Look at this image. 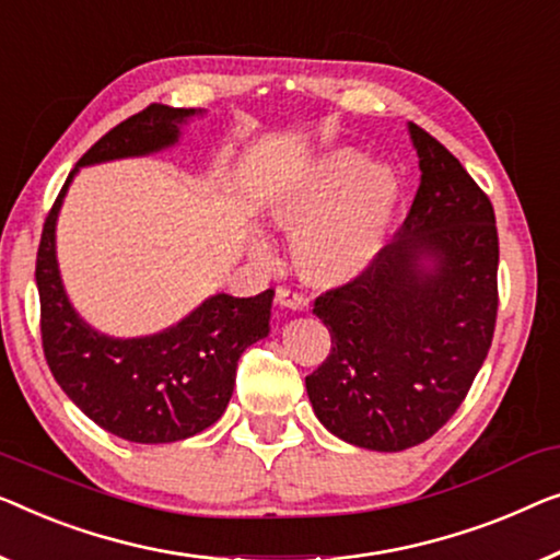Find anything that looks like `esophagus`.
Listing matches in <instances>:
<instances>
[{
    "label": "esophagus",
    "mask_w": 560,
    "mask_h": 560,
    "mask_svg": "<svg viewBox=\"0 0 560 560\" xmlns=\"http://www.w3.org/2000/svg\"><path fill=\"white\" fill-rule=\"evenodd\" d=\"M275 300H278L280 307H288V311L303 313L305 307H307L305 295L293 293V290H288V288H278V295H275Z\"/></svg>",
    "instance_id": "esophagus-1"
}]
</instances>
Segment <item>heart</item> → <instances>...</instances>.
<instances>
[{
    "label": "heart",
    "mask_w": 560,
    "mask_h": 560,
    "mask_svg": "<svg viewBox=\"0 0 560 560\" xmlns=\"http://www.w3.org/2000/svg\"><path fill=\"white\" fill-rule=\"evenodd\" d=\"M401 184L392 166L371 164L353 145H334L290 166L265 194V214L295 232L293 267L307 285L330 290L359 280L392 237ZM255 255L265 253L253 240Z\"/></svg>",
    "instance_id": "1"
}]
</instances>
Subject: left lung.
<instances>
[{
	"label": "left lung",
	"mask_w": 560,
	"mask_h": 560,
	"mask_svg": "<svg viewBox=\"0 0 560 560\" xmlns=\"http://www.w3.org/2000/svg\"><path fill=\"white\" fill-rule=\"evenodd\" d=\"M419 189L396 242L359 280L315 298L328 359L305 376L320 424L363 450L427 442L488 359L498 315V226L465 166L409 124Z\"/></svg>",
	"instance_id": "1"
}]
</instances>
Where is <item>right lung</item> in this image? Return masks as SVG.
I'll list each match as a JSON object with an SVG mask.
<instances>
[{
  "mask_svg": "<svg viewBox=\"0 0 560 560\" xmlns=\"http://www.w3.org/2000/svg\"><path fill=\"white\" fill-rule=\"evenodd\" d=\"M194 116H205V110L153 103L91 145L55 199L37 249L39 330L47 366L85 417L105 432L139 444L186 440L224 415L240 355L270 334L275 293H217L159 334L105 336L80 318L65 293L55 230L65 194L80 168L172 149L182 139V126Z\"/></svg>",
  "mask_w": 560,
  "mask_h": 560,
  "instance_id": "obj_1",
  "label": "right lung"
}]
</instances>
